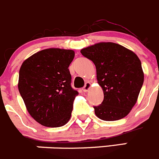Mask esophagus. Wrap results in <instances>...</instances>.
I'll return each mask as SVG.
<instances>
[{"mask_svg": "<svg viewBox=\"0 0 159 159\" xmlns=\"http://www.w3.org/2000/svg\"><path fill=\"white\" fill-rule=\"evenodd\" d=\"M91 84L90 82H87L85 84V85H84V87H83V90H84V91H88V90L90 89V87H91Z\"/></svg>", "mask_w": 159, "mask_h": 159, "instance_id": "34e87169", "label": "esophagus"}]
</instances>
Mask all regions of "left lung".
<instances>
[{
	"mask_svg": "<svg viewBox=\"0 0 159 159\" xmlns=\"http://www.w3.org/2000/svg\"><path fill=\"white\" fill-rule=\"evenodd\" d=\"M80 53L95 65L98 83L104 93L102 104L94 106L95 115L107 121L124 118L136 104L143 84L140 60L132 51L113 43H97Z\"/></svg>",
	"mask_w": 159,
	"mask_h": 159,
	"instance_id": "left-lung-1",
	"label": "left lung"
}]
</instances>
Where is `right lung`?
Here are the masks:
<instances>
[{"instance_id": "right-lung-1", "label": "right lung", "mask_w": 159, "mask_h": 159, "mask_svg": "<svg viewBox=\"0 0 159 159\" xmlns=\"http://www.w3.org/2000/svg\"><path fill=\"white\" fill-rule=\"evenodd\" d=\"M75 52L50 48L25 60L19 73L18 88L30 116L43 126L68 123L78 91L71 87L70 64Z\"/></svg>"}]
</instances>
